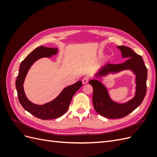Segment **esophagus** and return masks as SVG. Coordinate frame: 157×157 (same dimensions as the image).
Instances as JSON below:
<instances>
[{
  "mask_svg": "<svg viewBox=\"0 0 157 157\" xmlns=\"http://www.w3.org/2000/svg\"><path fill=\"white\" fill-rule=\"evenodd\" d=\"M88 81H89V78H88V77H84V78L82 79V83H83L84 84L88 83Z\"/></svg>",
  "mask_w": 157,
  "mask_h": 157,
  "instance_id": "obj_1",
  "label": "esophagus"
}]
</instances>
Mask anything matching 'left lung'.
<instances>
[{
    "mask_svg": "<svg viewBox=\"0 0 157 157\" xmlns=\"http://www.w3.org/2000/svg\"><path fill=\"white\" fill-rule=\"evenodd\" d=\"M121 52L122 58L127 60L121 64L107 63L99 67L94 76L98 78L111 75H117L122 71H130L135 75L134 96L126 102H117L112 99L108 88L98 79H92L89 84L93 87V105L99 115L107 118L124 117L138 107L143 101L147 90V69L141 56L137 54L129 47L117 46Z\"/></svg>",
    "mask_w": 157,
    "mask_h": 157,
    "instance_id": "left-lung-1",
    "label": "left lung"
}]
</instances>
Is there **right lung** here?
I'll list each match as a JSON object with an SVG mask.
<instances>
[{
    "label": "right lung",
    "instance_id": "add662e5",
    "mask_svg": "<svg viewBox=\"0 0 157 157\" xmlns=\"http://www.w3.org/2000/svg\"><path fill=\"white\" fill-rule=\"evenodd\" d=\"M58 53V48H47L43 46L38 47L21 63L16 81L18 99L21 106L31 115L42 120L54 119L63 115L68 110L74 94L82 85L81 80H78L75 84L64 88L53 100L42 105L35 104L28 99L23 88V84L28 71L38 59L42 58H51Z\"/></svg>",
    "mask_w": 157,
    "mask_h": 157
}]
</instances>
